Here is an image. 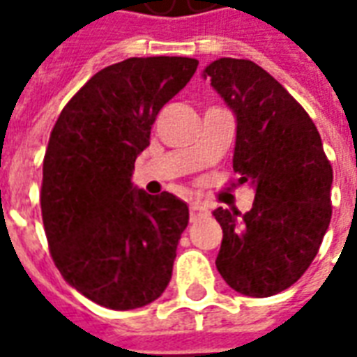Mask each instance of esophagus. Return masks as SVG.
Wrapping results in <instances>:
<instances>
[{
    "label": "esophagus",
    "mask_w": 357,
    "mask_h": 357,
    "mask_svg": "<svg viewBox=\"0 0 357 357\" xmlns=\"http://www.w3.org/2000/svg\"><path fill=\"white\" fill-rule=\"evenodd\" d=\"M189 216H191V222H197L201 218L208 216V208H204L202 204L195 202V204H191V208H189Z\"/></svg>",
    "instance_id": "1"
}]
</instances>
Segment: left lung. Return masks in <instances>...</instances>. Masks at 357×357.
Segmentation results:
<instances>
[{
  "instance_id": "left-lung-1",
  "label": "left lung",
  "mask_w": 357,
  "mask_h": 357,
  "mask_svg": "<svg viewBox=\"0 0 357 357\" xmlns=\"http://www.w3.org/2000/svg\"><path fill=\"white\" fill-rule=\"evenodd\" d=\"M237 120L233 170L255 187L247 214L216 208V268L233 291L266 298L304 275L331 222L333 168L317 128L279 82L247 59L202 70Z\"/></svg>"
}]
</instances>
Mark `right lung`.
I'll return each instance as SVG.
<instances>
[{
  "mask_svg": "<svg viewBox=\"0 0 357 357\" xmlns=\"http://www.w3.org/2000/svg\"><path fill=\"white\" fill-rule=\"evenodd\" d=\"M199 61L132 57L91 76L57 118L43 158L42 218L53 262L110 310L155 302L172 279L189 208L133 185L151 126Z\"/></svg>",
  "mask_w": 357,
  "mask_h": 357,
  "instance_id": "1",
  "label": "right lung"
}]
</instances>
